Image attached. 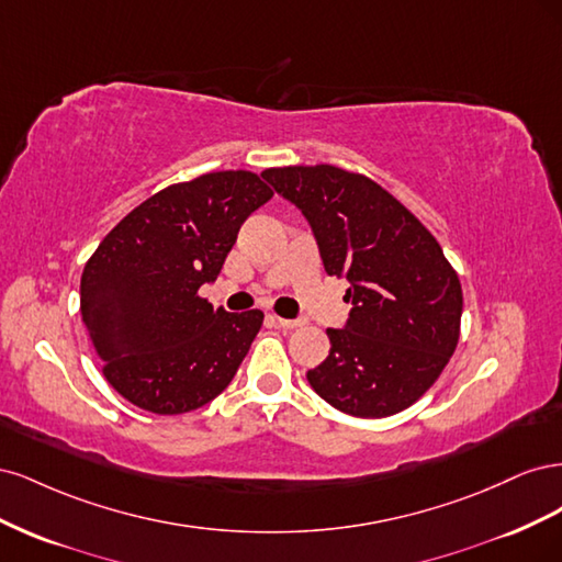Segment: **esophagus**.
<instances>
[{"instance_id":"34e87169","label":"esophagus","mask_w":562,"mask_h":562,"mask_svg":"<svg viewBox=\"0 0 562 562\" xmlns=\"http://www.w3.org/2000/svg\"><path fill=\"white\" fill-rule=\"evenodd\" d=\"M271 321H274L279 328H285V330H293V328H300V326H302V321H295V318H281V316H271Z\"/></svg>"}]
</instances>
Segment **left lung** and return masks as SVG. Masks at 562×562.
Here are the masks:
<instances>
[{
  "instance_id": "8db88e82",
  "label": "left lung",
  "mask_w": 562,
  "mask_h": 562,
  "mask_svg": "<svg viewBox=\"0 0 562 562\" xmlns=\"http://www.w3.org/2000/svg\"><path fill=\"white\" fill-rule=\"evenodd\" d=\"M310 220L323 267L347 277L351 314L307 372L351 417L396 415L440 378L459 342L462 283L434 234L368 176L330 164L262 171Z\"/></svg>"
}]
</instances>
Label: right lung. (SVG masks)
Returning a JSON list of instances; mask_svg holds the SVG:
<instances>
[{"label":"right lung","instance_id":"add662e5","mask_svg":"<svg viewBox=\"0 0 562 562\" xmlns=\"http://www.w3.org/2000/svg\"><path fill=\"white\" fill-rule=\"evenodd\" d=\"M271 196L258 173H206L151 194L100 241L81 274V316L116 394L182 415L227 389L265 314L213 310L199 288Z\"/></svg>","mask_w":562,"mask_h":562}]
</instances>
